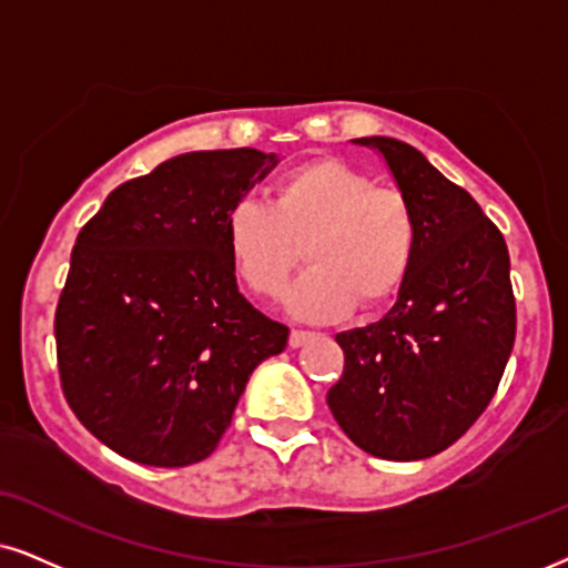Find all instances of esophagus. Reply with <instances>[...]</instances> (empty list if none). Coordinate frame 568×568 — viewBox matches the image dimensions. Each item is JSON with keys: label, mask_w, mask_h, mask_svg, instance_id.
<instances>
[{"label": "esophagus", "mask_w": 568, "mask_h": 568, "mask_svg": "<svg viewBox=\"0 0 568 568\" xmlns=\"http://www.w3.org/2000/svg\"><path fill=\"white\" fill-rule=\"evenodd\" d=\"M308 337H312V333H308V329H293V333H291V346L293 348L304 346Z\"/></svg>", "instance_id": "obj_1"}]
</instances>
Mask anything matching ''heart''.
<instances>
[{
	"label": "heart",
	"instance_id": "b5f03b06",
	"mask_svg": "<svg viewBox=\"0 0 568 568\" xmlns=\"http://www.w3.org/2000/svg\"><path fill=\"white\" fill-rule=\"evenodd\" d=\"M225 243L241 283L262 298L285 288L304 248L308 272L288 293V312L325 322L346 317L356 301L377 308L396 296L414 262L416 217L400 191L317 160L280 178L270 206L235 201Z\"/></svg>",
	"mask_w": 568,
	"mask_h": 568
}]
</instances>
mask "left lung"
<instances>
[{"label": "left lung", "mask_w": 568, "mask_h": 568, "mask_svg": "<svg viewBox=\"0 0 568 568\" xmlns=\"http://www.w3.org/2000/svg\"><path fill=\"white\" fill-rule=\"evenodd\" d=\"M383 156L416 217V251L379 322L337 333L346 354L327 406L358 448L419 462L454 445L490 404L516 335L511 262L479 204L404 141L354 139Z\"/></svg>", "instance_id": "8db88e82"}]
</instances>
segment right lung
I'll list each match as a JSON object with an SVG mask.
<instances>
[{"label":"right lung","mask_w":568,"mask_h":568,"mask_svg":"<svg viewBox=\"0 0 568 568\" xmlns=\"http://www.w3.org/2000/svg\"><path fill=\"white\" fill-rule=\"evenodd\" d=\"M260 149L185 152L118 185L78 233L57 304L62 390L81 425L146 466L204 462L291 329L235 283L225 217L277 168Z\"/></svg>","instance_id":"1"}]
</instances>
